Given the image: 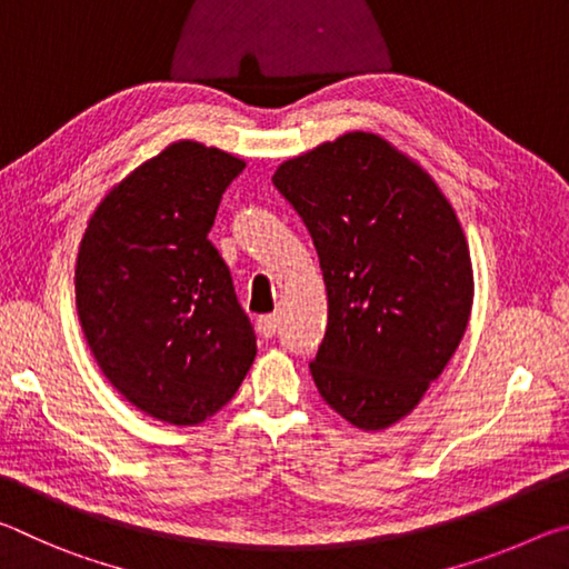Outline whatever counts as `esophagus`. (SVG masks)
I'll return each mask as SVG.
<instances>
[{
	"label": "esophagus",
	"mask_w": 569,
	"mask_h": 569,
	"mask_svg": "<svg viewBox=\"0 0 569 569\" xmlns=\"http://www.w3.org/2000/svg\"><path fill=\"white\" fill-rule=\"evenodd\" d=\"M278 331V316H261L258 319V333L263 336V339H271Z\"/></svg>",
	"instance_id": "obj_1"
}]
</instances>
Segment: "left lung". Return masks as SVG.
Segmentation results:
<instances>
[{"mask_svg":"<svg viewBox=\"0 0 569 569\" xmlns=\"http://www.w3.org/2000/svg\"><path fill=\"white\" fill-rule=\"evenodd\" d=\"M273 186L303 218L329 296L316 387L356 429H389L467 331L475 273L455 208L417 160L363 130L281 162Z\"/></svg>","mask_w":569,"mask_h":569,"instance_id":"8db88e82","label":"left lung"}]
</instances>
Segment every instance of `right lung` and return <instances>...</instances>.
Masks as SVG:
<instances>
[{
	"label": "right lung",
	"instance_id": "obj_1",
	"mask_svg": "<svg viewBox=\"0 0 569 569\" xmlns=\"http://www.w3.org/2000/svg\"><path fill=\"white\" fill-rule=\"evenodd\" d=\"M246 160L170 142L104 192L84 228L74 301L104 377L148 417L192 427L233 399L256 333L208 240Z\"/></svg>",
	"mask_w": 569,
	"mask_h": 569
}]
</instances>
